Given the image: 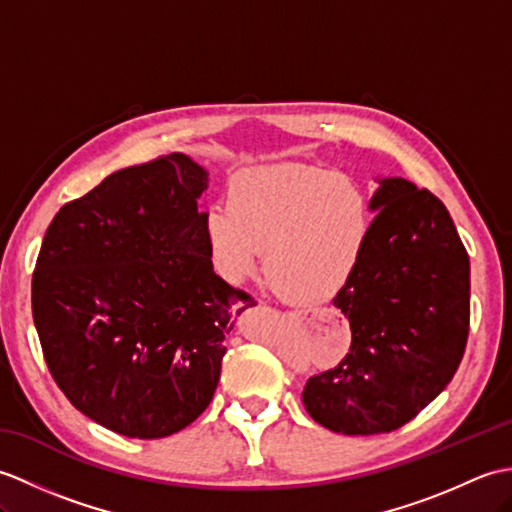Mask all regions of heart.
I'll return each instance as SVG.
<instances>
[{"label": "heart", "instance_id": "b5f03b06", "mask_svg": "<svg viewBox=\"0 0 512 512\" xmlns=\"http://www.w3.org/2000/svg\"><path fill=\"white\" fill-rule=\"evenodd\" d=\"M367 200L345 176L310 167L239 171L226 209L204 215V235L220 273L237 284L262 262L266 273L299 301L336 295L361 262L367 244Z\"/></svg>", "mask_w": 512, "mask_h": 512}]
</instances>
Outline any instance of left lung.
Instances as JSON below:
<instances>
[{
  "label": "left lung",
  "mask_w": 512,
  "mask_h": 512,
  "mask_svg": "<svg viewBox=\"0 0 512 512\" xmlns=\"http://www.w3.org/2000/svg\"><path fill=\"white\" fill-rule=\"evenodd\" d=\"M378 182L361 262L334 297L350 352L303 387L310 416L343 436L416 418L451 383L469 339L471 266L447 206L405 178Z\"/></svg>",
  "instance_id": "8db88e82"
}]
</instances>
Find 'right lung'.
Instances as JSON below:
<instances>
[{
	"instance_id": "obj_1",
	"label": "right lung",
	"mask_w": 512,
	"mask_h": 512,
	"mask_svg": "<svg viewBox=\"0 0 512 512\" xmlns=\"http://www.w3.org/2000/svg\"><path fill=\"white\" fill-rule=\"evenodd\" d=\"M209 173L169 154L107 176L50 222L32 317L72 405L127 438H167L209 407L248 295L213 273Z\"/></svg>"
}]
</instances>
